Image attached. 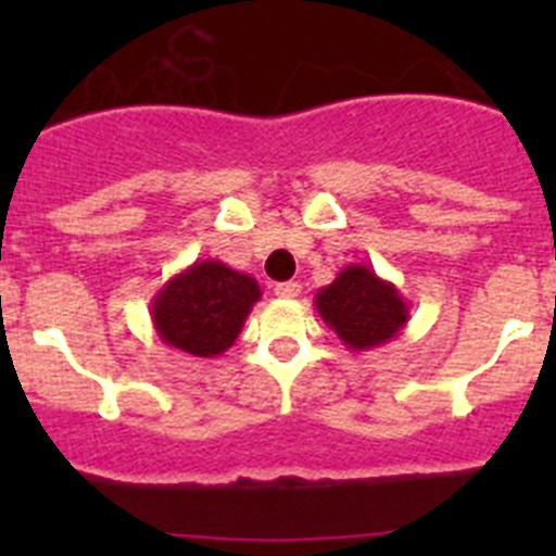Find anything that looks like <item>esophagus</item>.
<instances>
[{"label": "esophagus", "mask_w": 556, "mask_h": 556, "mask_svg": "<svg viewBox=\"0 0 556 556\" xmlns=\"http://www.w3.org/2000/svg\"><path fill=\"white\" fill-rule=\"evenodd\" d=\"M274 293H277L279 299H295V295H301V285L299 282H279L277 288H274Z\"/></svg>", "instance_id": "obj_1"}]
</instances>
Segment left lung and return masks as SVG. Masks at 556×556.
Listing matches in <instances>:
<instances>
[{"mask_svg": "<svg viewBox=\"0 0 556 556\" xmlns=\"http://www.w3.org/2000/svg\"><path fill=\"white\" fill-rule=\"evenodd\" d=\"M319 317L346 350L366 352L395 339L408 323V301L392 282L363 263H350L314 295Z\"/></svg>", "mask_w": 556, "mask_h": 556, "instance_id": "obj_1", "label": "left lung"}]
</instances>
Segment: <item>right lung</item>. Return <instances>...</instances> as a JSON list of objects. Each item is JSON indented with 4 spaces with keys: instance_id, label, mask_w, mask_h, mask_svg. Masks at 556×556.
<instances>
[{
    "instance_id": "right-lung-1",
    "label": "right lung",
    "mask_w": 556,
    "mask_h": 556,
    "mask_svg": "<svg viewBox=\"0 0 556 556\" xmlns=\"http://www.w3.org/2000/svg\"><path fill=\"white\" fill-rule=\"evenodd\" d=\"M257 301L261 285L250 274L206 257L174 274L153 295L150 317L164 344L193 357H217L231 350Z\"/></svg>"
}]
</instances>
